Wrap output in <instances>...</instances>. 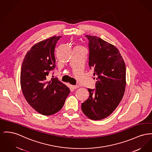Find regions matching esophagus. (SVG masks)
Returning <instances> with one entry per match:
<instances>
[{"label":"esophagus","mask_w":152,"mask_h":152,"mask_svg":"<svg viewBox=\"0 0 152 152\" xmlns=\"http://www.w3.org/2000/svg\"><path fill=\"white\" fill-rule=\"evenodd\" d=\"M79 87V86H78V85H76V86H72V88H73V89H77V88H78Z\"/></svg>","instance_id":"34e87169"}]
</instances>
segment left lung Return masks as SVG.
<instances>
[{"instance_id":"8db88e82","label":"left lung","mask_w":152,"mask_h":152,"mask_svg":"<svg viewBox=\"0 0 152 152\" xmlns=\"http://www.w3.org/2000/svg\"><path fill=\"white\" fill-rule=\"evenodd\" d=\"M89 48L90 69L96 79L95 88H88V99L81 104L83 113L92 120L109 116L124 95L126 66L115 46L96 36H86Z\"/></svg>"}]
</instances>
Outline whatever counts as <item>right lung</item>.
<instances>
[{"mask_svg": "<svg viewBox=\"0 0 152 152\" xmlns=\"http://www.w3.org/2000/svg\"><path fill=\"white\" fill-rule=\"evenodd\" d=\"M61 36H53L31 47L21 66L20 86L27 103L36 111L50 115L59 111L70 89L57 78L47 80L56 68L54 50Z\"/></svg>", "mask_w": 152, "mask_h": 152, "instance_id": "add662e5", "label": "right lung"}]
</instances>
